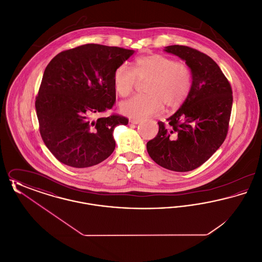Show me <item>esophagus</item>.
<instances>
[{
    "mask_svg": "<svg viewBox=\"0 0 262 262\" xmlns=\"http://www.w3.org/2000/svg\"><path fill=\"white\" fill-rule=\"evenodd\" d=\"M129 123L130 124H134V125H137L140 123V120H137V119H130L129 120Z\"/></svg>",
    "mask_w": 262,
    "mask_h": 262,
    "instance_id": "34e87169",
    "label": "esophagus"
}]
</instances>
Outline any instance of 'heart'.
<instances>
[{"label": "heart", "mask_w": 262, "mask_h": 262, "mask_svg": "<svg viewBox=\"0 0 262 262\" xmlns=\"http://www.w3.org/2000/svg\"><path fill=\"white\" fill-rule=\"evenodd\" d=\"M138 80L148 79L144 95H136L120 104V111L137 120L151 117L167 109L179 108L187 98L191 88V73L187 64L169 57L153 54L137 59L134 71L119 66L113 75L114 88L122 96H128Z\"/></svg>", "instance_id": "obj_1"}]
</instances>
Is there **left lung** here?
Listing matches in <instances>:
<instances>
[{
  "label": "left lung",
  "instance_id": "8db88e82",
  "mask_svg": "<svg viewBox=\"0 0 262 262\" xmlns=\"http://www.w3.org/2000/svg\"><path fill=\"white\" fill-rule=\"evenodd\" d=\"M165 52L185 61L191 73V88L180 109L158 122L157 136L146 144L154 162L174 172L199 168L216 152L228 133L232 88L219 66L200 51L182 45Z\"/></svg>",
  "mask_w": 262,
  "mask_h": 262
}]
</instances>
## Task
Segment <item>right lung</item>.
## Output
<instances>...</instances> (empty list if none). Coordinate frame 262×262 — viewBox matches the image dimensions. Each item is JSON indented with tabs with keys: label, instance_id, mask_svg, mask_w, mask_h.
Masks as SVG:
<instances>
[{
	"label": "right lung",
	"instance_id": "1",
	"mask_svg": "<svg viewBox=\"0 0 262 262\" xmlns=\"http://www.w3.org/2000/svg\"><path fill=\"white\" fill-rule=\"evenodd\" d=\"M135 51L85 44L62 51L44 71L35 108L44 143L60 162L88 168L107 159L116 147L117 125L128 120L112 115L116 101L113 75Z\"/></svg>",
	"mask_w": 262,
	"mask_h": 262
}]
</instances>
